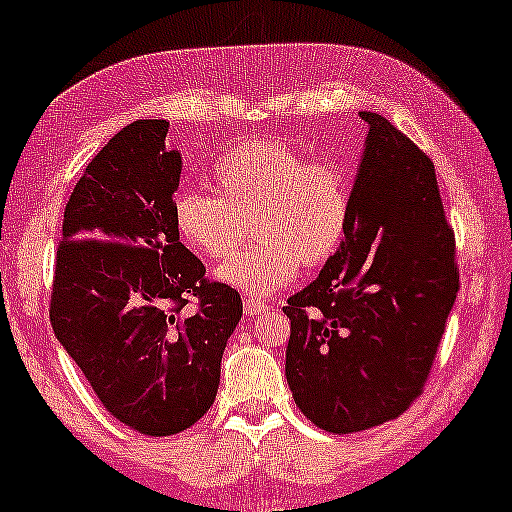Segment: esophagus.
<instances>
[{
  "label": "esophagus",
  "instance_id": "34e87169",
  "mask_svg": "<svg viewBox=\"0 0 512 512\" xmlns=\"http://www.w3.org/2000/svg\"><path fill=\"white\" fill-rule=\"evenodd\" d=\"M242 307H244V314H247V317H254V314H261V312L268 310V305H265L263 300H258V298H244Z\"/></svg>",
  "mask_w": 512,
  "mask_h": 512
}]
</instances>
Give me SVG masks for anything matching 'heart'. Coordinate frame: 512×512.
I'll return each mask as SVG.
<instances>
[{
  "instance_id": "obj_1",
  "label": "heart",
  "mask_w": 512,
  "mask_h": 512,
  "mask_svg": "<svg viewBox=\"0 0 512 512\" xmlns=\"http://www.w3.org/2000/svg\"><path fill=\"white\" fill-rule=\"evenodd\" d=\"M214 195L181 191L172 216L181 240L205 258L240 247L247 223L256 244L216 270V279L249 296H268L307 268L328 261L345 240L352 184L338 163H307L272 139L223 153L212 170Z\"/></svg>"
}]
</instances>
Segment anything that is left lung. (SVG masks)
Listing matches in <instances>:
<instances>
[{"instance_id": "1", "label": "left lung", "mask_w": 512, "mask_h": 512, "mask_svg": "<svg viewBox=\"0 0 512 512\" xmlns=\"http://www.w3.org/2000/svg\"><path fill=\"white\" fill-rule=\"evenodd\" d=\"M345 240L289 298L286 382L331 433L396 419L422 394L459 291L454 233L431 158L375 111Z\"/></svg>"}]
</instances>
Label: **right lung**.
Segmentation results:
<instances>
[{
	"instance_id": "right-lung-1",
	"label": "right lung",
	"mask_w": 512,
	"mask_h": 512,
	"mask_svg": "<svg viewBox=\"0 0 512 512\" xmlns=\"http://www.w3.org/2000/svg\"><path fill=\"white\" fill-rule=\"evenodd\" d=\"M170 123L135 121L90 160L65 207L51 324L104 408L144 436H174L212 408L240 293L205 279L179 242L181 153ZM188 297L199 300L184 313Z\"/></svg>"
}]
</instances>
